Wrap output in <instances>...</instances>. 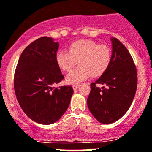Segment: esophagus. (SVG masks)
<instances>
[{"label":"esophagus","instance_id":"esophagus-1","mask_svg":"<svg viewBox=\"0 0 152 152\" xmlns=\"http://www.w3.org/2000/svg\"><path fill=\"white\" fill-rule=\"evenodd\" d=\"M79 87H80V85H79V84H76V85L72 86V89H73V90H76Z\"/></svg>","mask_w":152,"mask_h":152}]
</instances>
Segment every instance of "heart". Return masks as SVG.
Returning <instances> with one entry per match:
<instances>
[{"mask_svg": "<svg viewBox=\"0 0 152 152\" xmlns=\"http://www.w3.org/2000/svg\"><path fill=\"white\" fill-rule=\"evenodd\" d=\"M112 53L109 47L90 39H80L69 46V51L59 50L56 62L62 70L69 72L78 63L80 66L71 71L66 78L69 84L78 83L92 76L98 77L107 70Z\"/></svg>", "mask_w": 152, "mask_h": 152, "instance_id": "heart-1", "label": "heart"}]
</instances>
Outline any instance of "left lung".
Segmentation results:
<instances>
[{
    "instance_id": "left-lung-1",
    "label": "left lung",
    "mask_w": 152,
    "mask_h": 152,
    "mask_svg": "<svg viewBox=\"0 0 152 152\" xmlns=\"http://www.w3.org/2000/svg\"><path fill=\"white\" fill-rule=\"evenodd\" d=\"M112 59L107 70L95 83L87 99L89 111L99 122L110 124L121 118L134 99L138 84L136 67L127 48L115 37ZM102 84V88L95 86Z\"/></svg>"
}]
</instances>
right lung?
<instances>
[{"mask_svg": "<svg viewBox=\"0 0 152 152\" xmlns=\"http://www.w3.org/2000/svg\"><path fill=\"white\" fill-rule=\"evenodd\" d=\"M59 43L43 37L22 52L14 74V90L24 113L34 122L50 125L68 109L73 89L53 86L64 79L56 62Z\"/></svg>", "mask_w": 152, "mask_h": 152, "instance_id": "obj_1", "label": "right lung"}]
</instances>
